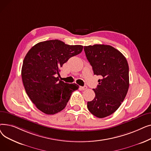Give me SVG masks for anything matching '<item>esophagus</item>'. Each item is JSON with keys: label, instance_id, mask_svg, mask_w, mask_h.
I'll return each mask as SVG.
<instances>
[{"label": "esophagus", "instance_id": "1", "mask_svg": "<svg viewBox=\"0 0 151 151\" xmlns=\"http://www.w3.org/2000/svg\"><path fill=\"white\" fill-rule=\"evenodd\" d=\"M80 88L81 89H82V90H86V89H87V88H88V87H87L86 86H81Z\"/></svg>", "mask_w": 151, "mask_h": 151}]
</instances>
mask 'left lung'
Wrapping results in <instances>:
<instances>
[{"label":"left lung","instance_id":"8db88e82","mask_svg":"<svg viewBox=\"0 0 151 151\" xmlns=\"http://www.w3.org/2000/svg\"><path fill=\"white\" fill-rule=\"evenodd\" d=\"M94 75H100L96 97L88 102L89 111L99 118L114 113L124 101L129 88V68L124 55L110 45L84 46Z\"/></svg>","mask_w":151,"mask_h":151}]
</instances>
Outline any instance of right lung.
<instances>
[{
  "instance_id": "1",
  "label": "right lung",
  "mask_w": 151,
  "mask_h": 151,
  "mask_svg": "<svg viewBox=\"0 0 151 151\" xmlns=\"http://www.w3.org/2000/svg\"><path fill=\"white\" fill-rule=\"evenodd\" d=\"M82 45H69L59 40L40 42L28 51L21 70L22 83L35 106L46 114H54L66 106L75 83L59 80V68L83 51Z\"/></svg>"
}]
</instances>
